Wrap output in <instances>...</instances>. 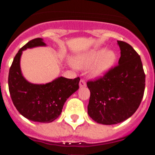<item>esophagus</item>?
Segmentation results:
<instances>
[{
  "label": "esophagus",
  "instance_id": "esophagus-1",
  "mask_svg": "<svg viewBox=\"0 0 155 155\" xmlns=\"http://www.w3.org/2000/svg\"><path fill=\"white\" fill-rule=\"evenodd\" d=\"M86 86V82H85V80H83V79H81V80H80V87H85Z\"/></svg>",
  "mask_w": 155,
  "mask_h": 155
}]
</instances>
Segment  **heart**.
I'll list each match as a JSON object with an SVG mask.
<instances>
[{
  "instance_id": "obj_1",
  "label": "heart",
  "mask_w": 155,
  "mask_h": 155,
  "mask_svg": "<svg viewBox=\"0 0 155 155\" xmlns=\"http://www.w3.org/2000/svg\"><path fill=\"white\" fill-rule=\"evenodd\" d=\"M115 61V55L112 51L99 49L78 56L74 60V64L79 68H91L93 76H101L110 68Z\"/></svg>"
}]
</instances>
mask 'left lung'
Segmentation results:
<instances>
[{"instance_id":"obj_1","label":"left lung","mask_w":155,"mask_h":155,"mask_svg":"<svg viewBox=\"0 0 155 155\" xmlns=\"http://www.w3.org/2000/svg\"><path fill=\"white\" fill-rule=\"evenodd\" d=\"M121 50L119 64L103 76L88 80L89 116L112 125L130 118L139 108L145 90L146 75L140 56L129 44L117 41Z\"/></svg>"}]
</instances>
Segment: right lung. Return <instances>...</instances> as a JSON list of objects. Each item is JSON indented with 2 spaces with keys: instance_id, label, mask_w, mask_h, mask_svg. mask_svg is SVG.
Listing matches in <instances>:
<instances>
[{
  "instance_id": "1",
  "label": "right lung",
  "mask_w": 155,
  "mask_h": 155,
  "mask_svg": "<svg viewBox=\"0 0 155 155\" xmlns=\"http://www.w3.org/2000/svg\"><path fill=\"white\" fill-rule=\"evenodd\" d=\"M45 45L41 38L28 41L16 53L8 72V90L16 110L38 123H51L60 116L68 98L79 89L80 80L59 77L48 84H33L25 80L20 68L22 51Z\"/></svg>"
}]
</instances>
